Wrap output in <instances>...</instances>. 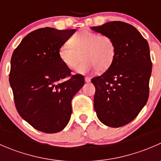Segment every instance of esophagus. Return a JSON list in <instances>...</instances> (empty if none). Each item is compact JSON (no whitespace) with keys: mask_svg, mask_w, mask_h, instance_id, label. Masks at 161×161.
Returning a JSON list of instances; mask_svg holds the SVG:
<instances>
[{"mask_svg":"<svg viewBox=\"0 0 161 161\" xmlns=\"http://www.w3.org/2000/svg\"><path fill=\"white\" fill-rule=\"evenodd\" d=\"M85 81H86V82H90V81H91L90 78H89V77H85Z\"/></svg>","mask_w":161,"mask_h":161,"instance_id":"esophagus-1","label":"esophagus"}]
</instances>
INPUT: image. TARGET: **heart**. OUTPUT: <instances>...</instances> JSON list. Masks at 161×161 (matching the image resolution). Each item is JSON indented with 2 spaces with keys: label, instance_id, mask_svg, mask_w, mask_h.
Listing matches in <instances>:
<instances>
[{
  "label": "heart",
  "instance_id": "1",
  "mask_svg": "<svg viewBox=\"0 0 161 161\" xmlns=\"http://www.w3.org/2000/svg\"><path fill=\"white\" fill-rule=\"evenodd\" d=\"M58 55L61 62L71 70L75 69L84 58L77 72L85 73L95 69L98 72H103L113 64L116 46L110 36L82 30L75 33L69 43L60 47Z\"/></svg>",
  "mask_w": 161,
  "mask_h": 161
}]
</instances>
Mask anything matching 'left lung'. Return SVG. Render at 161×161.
I'll return each mask as SVG.
<instances>
[{
  "label": "left lung",
  "mask_w": 161,
  "mask_h": 161,
  "mask_svg": "<svg viewBox=\"0 0 161 161\" xmlns=\"http://www.w3.org/2000/svg\"><path fill=\"white\" fill-rule=\"evenodd\" d=\"M91 29L111 36L116 46L110 69L91 80L96 88L94 109L105 125L121 127L135 119L148 100L152 71L148 42L126 22L114 21Z\"/></svg>",
  "instance_id": "left-lung-1"
}]
</instances>
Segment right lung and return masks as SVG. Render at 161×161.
Wrapping results in <instances>:
<instances>
[{"label":"right lung","instance_id":"right-lung-1","mask_svg":"<svg viewBox=\"0 0 161 161\" xmlns=\"http://www.w3.org/2000/svg\"><path fill=\"white\" fill-rule=\"evenodd\" d=\"M75 32L38 29L24 37L11 56L9 82L15 108L38 131L64 129L71 118V100L84 86L83 75H71L58 55L60 47Z\"/></svg>","mask_w":161,"mask_h":161}]
</instances>
